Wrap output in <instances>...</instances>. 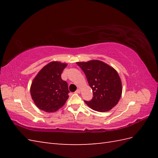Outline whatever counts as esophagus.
I'll return each mask as SVG.
<instances>
[{
  "instance_id": "esophagus-1",
  "label": "esophagus",
  "mask_w": 158,
  "mask_h": 158,
  "mask_svg": "<svg viewBox=\"0 0 158 158\" xmlns=\"http://www.w3.org/2000/svg\"><path fill=\"white\" fill-rule=\"evenodd\" d=\"M75 93H76V94H79V93H80V89H77L76 91H75Z\"/></svg>"
}]
</instances>
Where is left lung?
I'll return each instance as SVG.
<instances>
[{
	"label": "left lung",
	"mask_w": 158,
	"mask_h": 158,
	"mask_svg": "<svg viewBox=\"0 0 158 158\" xmlns=\"http://www.w3.org/2000/svg\"><path fill=\"white\" fill-rule=\"evenodd\" d=\"M84 72L92 89L93 98L86 105L98 112L109 111L115 106L122 93V81L113 67L100 60L77 62Z\"/></svg>",
	"instance_id": "left-lung-1"
}]
</instances>
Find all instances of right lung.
<instances>
[{
    "label": "right lung",
    "mask_w": 158,
    "mask_h": 158,
    "mask_svg": "<svg viewBox=\"0 0 158 158\" xmlns=\"http://www.w3.org/2000/svg\"><path fill=\"white\" fill-rule=\"evenodd\" d=\"M66 64L52 62L40 70L33 80L31 94L39 109L48 113L57 111L64 105L70 92L68 84L61 78Z\"/></svg>",
    "instance_id": "obj_1"
}]
</instances>
